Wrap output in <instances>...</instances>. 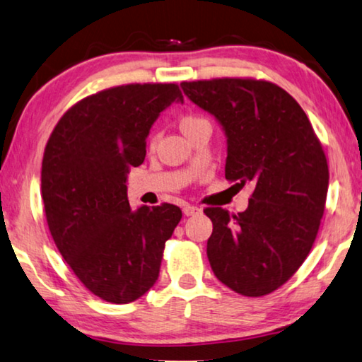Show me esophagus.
<instances>
[{
	"mask_svg": "<svg viewBox=\"0 0 362 362\" xmlns=\"http://www.w3.org/2000/svg\"><path fill=\"white\" fill-rule=\"evenodd\" d=\"M199 212H202V209L197 208V206H190V204L183 206V214H185L187 217L188 216H197V214H199Z\"/></svg>",
	"mask_w": 362,
	"mask_h": 362,
	"instance_id": "obj_1",
	"label": "esophagus"
}]
</instances>
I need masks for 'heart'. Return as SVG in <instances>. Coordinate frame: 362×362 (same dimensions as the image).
Returning a JSON list of instances; mask_svg holds the SVG:
<instances>
[{
    "label": "heart",
    "instance_id": "1",
    "mask_svg": "<svg viewBox=\"0 0 362 362\" xmlns=\"http://www.w3.org/2000/svg\"><path fill=\"white\" fill-rule=\"evenodd\" d=\"M203 122H206V120L202 119V117H197V116H185V117L180 119L179 127H180V130L183 132V135H187L188 132L193 130L194 127H197V125L203 124Z\"/></svg>",
    "mask_w": 362,
    "mask_h": 362
}]
</instances>
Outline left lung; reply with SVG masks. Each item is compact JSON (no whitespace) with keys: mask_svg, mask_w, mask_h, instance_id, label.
Segmentation results:
<instances>
[{"mask_svg":"<svg viewBox=\"0 0 362 362\" xmlns=\"http://www.w3.org/2000/svg\"><path fill=\"white\" fill-rule=\"evenodd\" d=\"M187 98L219 122L226 177L255 183L248 209L208 208V259L223 285L262 296L305 262L322 219L329 165L301 106L277 85L251 78L182 82Z\"/></svg>","mask_w":362,"mask_h":362,"instance_id":"left-lung-1","label":"left lung"}]
</instances>
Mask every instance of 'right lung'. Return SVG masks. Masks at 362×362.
<instances>
[{
    "label": "right lung",
    "instance_id": "obj_1",
    "mask_svg": "<svg viewBox=\"0 0 362 362\" xmlns=\"http://www.w3.org/2000/svg\"><path fill=\"white\" fill-rule=\"evenodd\" d=\"M183 103L175 83L114 87L77 103L45 148L42 197L49 232L91 293L125 305L156 284L164 245L182 219L174 204L127 199L130 168L146 156L159 114Z\"/></svg>",
    "mask_w": 362,
    "mask_h": 362
}]
</instances>
